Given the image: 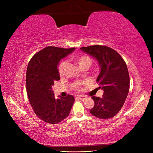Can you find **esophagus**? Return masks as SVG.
I'll return each mask as SVG.
<instances>
[{
	"instance_id": "obj_1",
	"label": "esophagus",
	"mask_w": 153,
	"mask_h": 153,
	"mask_svg": "<svg viewBox=\"0 0 153 153\" xmlns=\"http://www.w3.org/2000/svg\"><path fill=\"white\" fill-rule=\"evenodd\" d=\"M78 98H79L80 100H82V101H84V100H85L87 98V96H83V95H80V96H78Z\"/></svg>"
}]
</instances>
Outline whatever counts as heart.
<instances>
[{"instance_id": "b5f03b06", "label": "heart", "mask_w": 153, "mask_h": 153, "mask_svg": "<svg viewBox=\"0 0 153 153\" xmlns=\"http://www.w3.org/2000/svg\"><path fill=\"white\" fill-rule=\"evenodd\" d=\"M74 61L78 64V66H79L81 69L82 68H88L91 66V65L92 63V59L91 57L87 54H82L79 55V56H77L74 57ZM67 64V62L66 61H62L59 66L58 70L59 73L61 76H62L64 71V69L66 68V66Z\"/></svg>"}]
</instances>
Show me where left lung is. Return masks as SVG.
<instances>
[{"mask_svg":"<svg viewBox=\"0 0 153 153\" xmlns=\"http://www.w3.org/2000/svg\"><path fill=\"white\" fill-rule=\"evenodd\" d=\"M80 50L95 58L100 66L96 79L104 92L102 98L92 96L94 106L90 112L94 116L112 118L121 109L129 89V76L126 64L116 51L102 45L82 47Z\"/></svg>","mask_w":153,"mask_h":153,"instance_id":"8db88e82","label":"left lung"}]
</instances>
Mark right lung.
<instances>
[{
  "label": "right lung",
  "instance_id": "add662e5",
  "mask_svg": "<svg viewBox=\"0 0 153 153\" xmlns=\"http://www.w3.org/2000/svg\"><path fill=\"white\" fill-rule=\"evenodd\" d=\"M75 48L47 47L36 53L29 62L26 74V89L34 113L42 121L57 124L70 112L75 98L72 95L55 98L54 82L60 80L59 62Z\"/></svg>",
  "mask_w": 153,
  "mask_h": 153
}]
</instances>
